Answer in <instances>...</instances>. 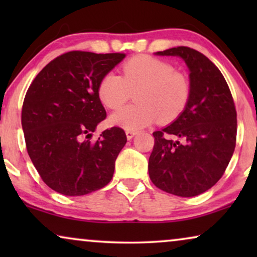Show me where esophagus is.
I'll return each mask as SVG.
<instances>
[{"mask_svg":"<svg viewBox=\"0 0 257 257\" xmlns=\"http://www.w3.org/2000/svg\"><path fill=\"white\" fill-rule=\"evenodd\" d=\"M136 135H137L136 131H130V130H126V137H127L128 140H131Z\"/></svg>","mask_w":257,"mask_h":257,"instance_id":"obj_1","label":"esophagus"}]
</instances>
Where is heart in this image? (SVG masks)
<instances>
[{
    "label": "heart",
    "instance_id": "obj_1",
    "mask_svg": "<svg viewBox=\"0 0 257 257\" xmlns=\"http://www.w3.org/2000/svg\"><path fill=\"white\" fill-rule=\"evenodd\" d=\"M132 92L136 104L122 107L110 117L112 125L138 131L159 118L161 122L177 119L191 98V84L170 63L140 55L121 65V76L107 72L98 84V97L108 108L122 106Z\"/></svg>",
    "mask_w": 257,
    "mask_h": 257
}]
</instances>
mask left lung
Returning <instances> with one entry per match:
<instances>
[{"instance_id":"left-lung-1","label":"left lung","mask_w":257,"mask_h":257,"mask_svg":"<svg viewBox=\"0 0 257 257\" xmlns=\"http://www.w3.org/2000/svg\"><path fill=\"white\" fill-rule=\"evenodd\" d=\"M156 55L184 59L191 98L171 125L153 132L149 174L161 191L191 198L208 191L226 171L236 144V110L222 73L201 52L177 47Z\"/></svg>"}]
</instances>
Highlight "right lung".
Returning a JSON list of instances; mask_svg holds the SVG:
<instances>
[{
    "label": "right lung",
    "mask_w": 257,
    "mask_h": 257,
    "mask_svg": "<svg viewBox=\"0 0 257 257\" xmlns=\"http://www.w3.org/2000/svg\"><path fill=\"white\" fill-rule=\"evenodd\" d=\"M125 54L70 51L51 61L30 84L22 107L27 151L42 180L63 195L79 196L111 181L125 146L120 127L90 137L106 118L98 84Z\"/></svg>",
    "instance_id": "add662e5"
}]
</instances>
